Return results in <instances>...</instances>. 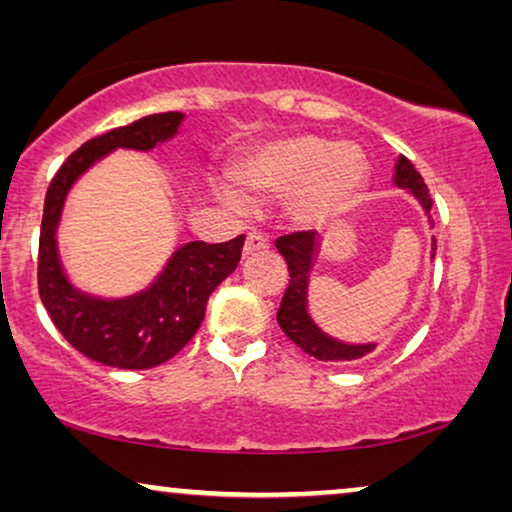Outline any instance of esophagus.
I'll list each match as a JSON object with an SVG mask.
<instances>
[{
  "instance_id": "1",
  "label": "esophagus",
  "mask_w": 512,
  "mask_h": 512,
  "mask_svg": "<svg viewBox=\"0 0 512 512\" xmlns=\"http://www.w3.org/2000/svg\"><path fill=\"white\" fill-rule=\"evenodd\" d=\"M265 249H270L268 237H263L261 233L247 235V242H244V256H251L256 254V251H265Z\"/></svg>"
}]
</instances>
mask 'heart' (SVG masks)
<instances>
[{
    "label": "heart",
    "mask_w": 512,
    "mask_h": 512,
    "mask_svg": "<svg viewBox=\"0 0 512 512\" xmlns=\"http://www.w3.org/2000/svg\"><path fill=\"white\" fill-rule=\"evenodd\" d=\"M368 165L352 142H326L312 132L265 139L249 146L233 165L237 188L251 198L289 191V209L303 221H328L347 214L366 186ZM228 205H240L223 188Z\"/></svg>",
    "instance_id": "heart-1"
}]
</instances>
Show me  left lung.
Segmentation results:
<instances>
[{"label":"left lung","mask_w":512,"mask_h":512,"mask_svg":"<svg viewBox=\"0 0 512 512\" xmlns=\"http://www.w3.org/2000/svg\"><path fill=\"white\" fill-rule=\"evenodd\" d=\"M394 186L408 191L419 205H422L424 214L431 221V195L426 188L422 174L415 170V165L408 158L401 156L396 160L394 172ZM319 244L317 230H303V233H291L279 237L275 247L279 254L284 256L286 265H289V286H286L282 305L277 310V324L282 328L286 338L293 345H298L305 354L314 356L319 361H333V363H354L366 359L368 354L375 352L377 342H366V345H354V342L335 340L331 335L321 331L310 317L307 310V289H310V270L314 263V251ZM436 256V237L431 244V258Z\"/></svg>","instance_id":"1"}]
</instances>
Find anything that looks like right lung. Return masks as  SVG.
I'll return each instance as SVG.
<instances>
[{"label":"right lung","instance_id":"add662e5","mask_svg":"<svg viewBox=\"0 0 512 512\" xmlns=\"http://www.w3.org/2000/svg\"><path fill=\"white\" fill-rule=\"evenodd\" d=\"M184 114L144 116L90 139L69 156L46 191L39 235V296L76 352L111 368L146 370L170 361L198 331L212 291L237 268L244 235L230 242H188L144 291L97 298L69 282L58 254L62 207L76 179L116 149L151 151L179 132Z\"/></svg>","mask_w":512,"mask_h":512}]
</instances>
